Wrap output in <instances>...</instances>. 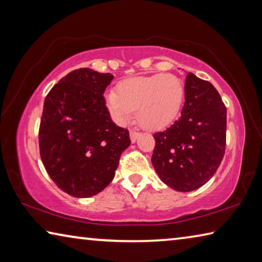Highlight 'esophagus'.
<instances>
[{
	"label": "esophagus",
	"instance_id": "34e87169",
	"mask_svg": "<svg viewBox=\"0 0 262 262\" xmlns=\"http://www.w3.org/2000/svg\"><path fill=\"white\" fill-rule=\"evenodd\" d=\"M141 136V133L140 132H136V130H130V140L132 142H135L139 137Z\"/></svg>",
	"mask_w": 262,
	"mask_h": 262
}]
</instances>
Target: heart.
Masks as SVG:
<instances>
[{"label":"heart","mask_w":262,"mask_h":262,"mask_svg":"<svg viewBox=\"0 0 262 262\" xmlns=\"http://www.w3.org/2000/svg\"><path fill=\"white\" fill-rule=\"evenodd\" d=\"M184 83L172 74L134 77L121 82L117 91L106 95V106L119 123L129 121L137 111V120L148 129L170 123L183 104Z\"/></svg>","instance_id":"obj_1"}]
</instances>
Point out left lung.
Returning <instances> with one entry per match:
<instances>
[{"label":"left lung","mask_w":262,"mask_h":262,"mask_svg":"<svg viewBox=\"0 0 262 262\" xmlns=\"http://www.w3.org/2000/svg\"><path fill=\"white\" fill-rule=\"evenodd\" d=\"M151 157L164 184L190 192L209 180L219 168L227 145V107L211 83L189 73L180 118L154 134Z\"/></svg>","instance_id":"obj_1"}]
</instances>
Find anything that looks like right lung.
<instances>
[{
	"label": "right lung",
	"mask_w": 262,
	"mask_h": 262,
	"mask_svg": "<svg viewBox=\"0 0 262 262\" xmlns=\"http://www.w3.org/2000/svg\"><path fill=\"white\" fill-rule=\"evenodd\" d=\"M113 75L79 68L62 77L45 98L39 126L43 166L72 196L98 194L113 180L129 147V132L112 122L104 92Z\"/></svg>",
	"instance_id": "obj_1"
}]
</instances>
